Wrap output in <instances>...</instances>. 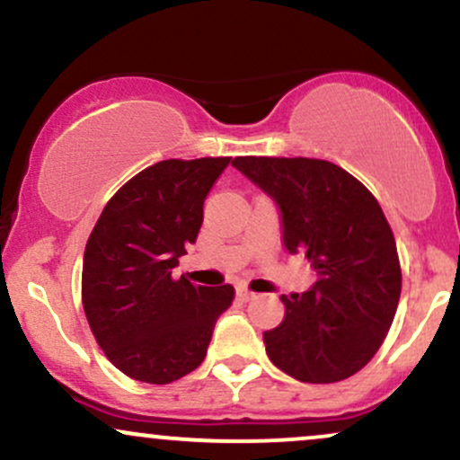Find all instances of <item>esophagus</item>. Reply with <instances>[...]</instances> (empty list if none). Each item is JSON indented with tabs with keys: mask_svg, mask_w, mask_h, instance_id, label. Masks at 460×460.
Listing matches in <instances>:
<instances>
[{
	"mask_svg": "<svg viewBox=\"0 0 460 460\" xmlns=\"http://www.w3.org/2000/svg\"><path fill=\"white\" fill-rule=\"evenodd\" d=\"M237 296H240L242 300H252V298H255V294H252L251 289H246V288H237Z\"/></svg>",
	"mask_w": 460,
	"mask_h": 460,
	"instance_id": "34e87169",
	"label": "esophagus"
}]
</instances>
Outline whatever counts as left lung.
I'll use <instances>...</instances> for the list:
<instances>
[{"mask_svg":"<svg viewBox=\"0 0 460 460\" xmlns=\"http://www.w3.org/2000/svg\"><path fill=\"white\" fill-rule=\"evenodd\" d=\"M246 179L277 203L283 244L303 251L315 281L281 296L285 318L263 332L270 361L300 383H337L376 355L402 272L381 205L350 172L309 157H235Z\"/></svg>","mask_w":460,"mask_h":460,"instance_id":"obj_1","label":"left lung"}]
</instances>
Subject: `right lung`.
<instances>
[{
  "mask_svg": "<svg viewBox=\"0 0 460 460\" xmlns=\"http://www.w3.org/2000/svg\"><path fill=\"white\" fill-rule=\"evenodd\" d=\"M231 157L164 160L103 208L84 251L82 303L105 357L129 378L166 385L197 369L234 288H203L172 268L197 242L203 203Z\"/></svg>",
  "mask_w": 460,
  "mask_h": 460,
  "instance_id": "right-lung-1",
  "label": "right lung"
}]
</instances>
